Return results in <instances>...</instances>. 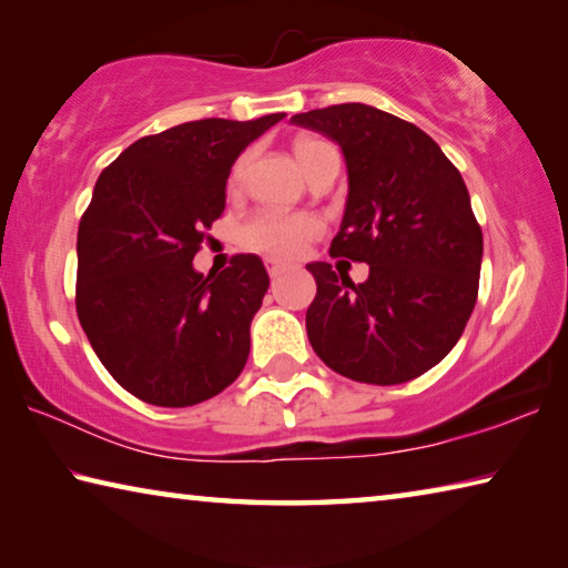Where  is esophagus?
<instances>
[{"label":"esophagus","mask_w":568,"mask_h":568,"mask_svg":"<svg viewBox=\"0 0 568 568\" xmlns=\"http://www.w3.org/2000/svg\"><path fill=\"white\" fill-rule=\"evenodd\" d=\"M265 267H267V273H271V277H277L281 273H285L291 265L283 261H275V257H265Z\"/></svg>","instance_id":"esophagus-1"}]
</instances>
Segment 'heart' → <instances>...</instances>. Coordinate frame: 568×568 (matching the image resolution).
Returning a JSON list of instances; mask_svg holds the SVG:
<instances>
[{"instance_id": "obj_1", "label": "heart", "mask_w": 568, "mask_h": 568, "mask_svg": "<svg viewBox=\"0 0 568 568\" xmlns=\"http://www.w3.org/2000/svg\"><path fill=\"white\" fill-rule=\"evenodd\" d=\"M335 150L325 140H301L295 145V155L301 160L303 170H307L318 160L323 152ZM247 155L237 158L230 168L227 187L237 190L245 180ZM323 233V223L311 213H287L277 207H261L250 213L243 225H240V243L257 253L275 255V257H295Z\"/></svg>"}]
</instances>
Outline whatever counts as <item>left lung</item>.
Masks as SVG:
<instances>
[{"instance_id":"left-lung-1","label":"left lung","mask_w":568,"mask_h":568,"mask_svg":"<svg viewBox=\"0 0 568 568\" xmlns=\"http://www.w3.org/2000/svg\"><path fill=\"white\" fill-rule=\"evenodd\" d=\"M328 134L348 165V205L333 257L368 263L355 285L331 263L307 271L313 351L341 376L396 386L423 376L458 343L478 297L484 235L466 182L426 132L361 102L293 114Z\"/></svg>"}]
</instances>
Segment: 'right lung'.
Listing matches in <instances>:
<instances>
[{
    "instance_id": "1",
    "label": "right lung",
    "mask_w": 568,
    "mask_h": 568,
    "mask_svg": "<svg viewBox=\"0 0 568 568\" xmlns=\"http://www.w3.org/2000/svg\"><path fill=\"white\" fill-rule=\"evenodd\" d=\"M285 112L207 118L148 134L98 178L77 230V318L104 368L134 398L185 408L245 368L250 323L267 273L237 253L207 277L192 271L225 210L230 168Z\"/></svg>"
}]
</instances>
